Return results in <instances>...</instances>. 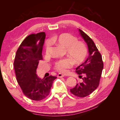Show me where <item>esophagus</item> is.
<instances>
[{
    "label": "esophagus",
    "instance_id": "esophagus-1",
    "mask_svg": "<svg viewBox=\"0 0 120 120\" xmlns=\"http://www.w3.org/2000/svg\"><path fill=\"white\" fill-rule=\"evenodd\" d=\"M57 76L58 78H63V77H64V75L60 73V74H59L57 75Z\"/></svg>",
    "mask_w": 120,
    "mask_h": 120
}]
</instances>
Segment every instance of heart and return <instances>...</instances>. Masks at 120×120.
<instances>
[{"mask_svg": "<svg viewBox=\"0 0 120 120\" xmlns=\"http://www.w3.org/2000/svg\"><path fill=\"white\" fill-rule=\"evenodd\" d=\"M77 38L69 34H63L52 38L53 42L65 49L66 52L71 57L75 64H79L85 59L87 54V49L82 42L77 41ZM52 43L50 41L46 42V53L49 54L52 49ZM72 60L69 58H64L57 61L54 64L56 70L60 72H64L67 69L72 66Z\"/></svg>", "mask_w": 120, "mask_h": 120, "instance_id": "obj_1", "label": "heart"}]
</instances>
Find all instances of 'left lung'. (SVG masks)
<instances>
[{
	"mask_svg": "<svg viewBox=\"0 0 120 120\" xmlns=\"http://www.w3.org/2000/svg\"><path fill=\"white\" fill-rule=\"evenodd\" d=\"M79 31L88 45L89 54L85 62L76 68L75 72L82 82L78 83L70 91L75 96L82 98L90 95L99 86L104 64L101 54L93 40L80 29ZM82 74L84 75L83 78Z\"/></svg>",
	"mask_w": 120,
	"mask_h": 120,
	"instance_id": "1",
	"label": "left lung"
}]
</instances>
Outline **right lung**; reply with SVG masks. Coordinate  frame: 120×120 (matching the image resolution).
<instances>
[{"instance_id": "obj_1", "label": "right lung", "mask_w": 120, "mask_h": 120, "mask_svg": "<svg viewBox=\"0 0 120 120\" xmlns=\"http://www.w3.org/2000/svg\"><path fill=\"white\" fill-rule=\"evenodd\" d=\"M45 38L44 32L27 36L18 49L14 61L18 83L24 95L34 101L41 100L48 96L56 78L50 75L41 79L37 74L39 60L42 59Z\"/></svg>"}]
</instances>
